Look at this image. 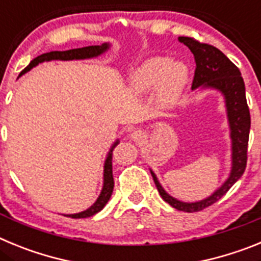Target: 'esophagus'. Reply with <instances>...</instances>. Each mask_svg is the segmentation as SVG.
Instances as JSON below:
<instances>
[{
    "instance_id": "34e87169",
    "label": "esophagus",
    "mask_w": 261,
    "mask_h": 261,
    "mask_svg": "<svg viewBox=\"0 0 261 261\" xmlns=\"http://www.w3.org/2000/svg\"><path fill=\"white\" fill-rule=\"evenodd\" d=\"M144 137H145V136H144V133L141 132V130H136V132L132 133V138H133V140H137V141L142 140Z\"/></svg>"
}]
</instances>
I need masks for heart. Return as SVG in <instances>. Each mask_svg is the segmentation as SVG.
Instances as JSON below:
<instances>
[{
    "label": "heart",
    "instance_id": "obj_1",
    "mask_svg": "<svg viewBox=\"0 0 261 261\" xmlns=\"http://www.w3.org/2000/svg\"><path fill=\"white\" fill-rule=\"evenodd\" d=\"M187 75L188 71L183 62L151 57L132 71L130 87L137 94L149 93L154 89L155 102L161 107H168L180 96Z\"/></svg>",
    "mask_w": 261,
    "mask_h": 261
}]
</instances>
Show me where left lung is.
Masks as SVG:
<instances>
[{"instance_id": "1", "label": "left lung", "mask_w": 261, "mask_h": 261, "mask_svg": "<svg viewBox=\"0 0 261 261\" xmlns=\"http://www.w3.org/2000/svg\"><path fill=\"white\" fill-rule=\"evenodd\" d=\"M179 41L190 48L195 56L196 69L192 81V89L195 90L199 86L213 87V89L220 90L225 96L232 142V167L229 179L213 195L201 201L183 202L174 199L163 190L154 172L150 171L156 190L166 202H168L172 208L177 211L193 213V212H200L208 208L218 201L243 175L247 166L251 116L247 99H246L244 81L239 69L218 48L213 45L200 43L199 40L188 38V36H180Z\"/></svg>"}]
</instances>
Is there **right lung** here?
I'll use <instances>...</instances> for the list:
<instances>
[{
  "mask_svg": "<svg viewBox=\"0 0 261 261\" xmlns=\"http://www.w3.org/2000/svg\"><path fill=\"white\" fill-rule=\"evenodd\" d=\"M108 49V44L102 45H90V47H84V48H75V49H69V50H52V52L43 53L40 56H38L36 59L32 60L29 64V66L23 69L20 71V74H24L29 70H31L34 66H36L38 64L43 61H50V60H81V59H90V57H95L102 55L105 50ZM116 144L112 146L111 151L108 153L107 159L105 162V183H103V190L99 195L98 200L95 201V204L93 206H90L87 211L81 212L77 214H68V217L71 218H87V217H91L94 214H96L98 212L102 211L105 208V205L107 204L108 200H110L111 195H112V191H114V176H112V150L114 147L116 146Z\"/></svg>",
  "mask_w": 261,
  "mask_h": 261,
  "instance_id": "1",
  "label": "right lung"
}]
</instances>
